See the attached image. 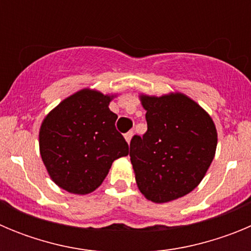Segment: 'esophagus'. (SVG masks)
<instances>
[{
  "mask_svg": "<svg viewBox=\"0 0 251 251\" xmlns=\"http://www.w3.org/2000/svg\"><path fill=\"white\" fill-rule=\"evenodd\" d=\"M132 137H133V132H132V130L124 134V138H126V141H127V143H130V139H132Z\"/></svg>",
  "mask_w": 251,
  "mask_h": 251,
  "instance_id": "1",
  "label": "esophagus"
}]
</instances>
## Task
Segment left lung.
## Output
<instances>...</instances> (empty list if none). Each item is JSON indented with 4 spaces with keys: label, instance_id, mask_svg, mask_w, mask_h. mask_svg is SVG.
<instances>
[{
    "label": "left lung",
    "instance_id": "8db88e82",
    "mask_svg": "<svg viewBox=\"0 0 251 251\" xmlns=\"http://www.w3.org/2000/svg\"><path fill=\"white\" fill-rule=\"evenodd\" d=\"M148 129L130 141L141 194L156 203L186 196L200 185L215 157L217 130L207 112L183 93L139 94Z\"/></svg>",
    "mask_w": 251,
    "mask_h": 251
}]
</instances>
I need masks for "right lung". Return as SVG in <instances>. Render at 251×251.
Instances as JSON below:
<instances>
[{
	"mask_svg": "<svg viewBox=\"0 0 251 251\" xmlns=\"http://www.w3.org/2000/svg\"><path fill=\"white\" fill-rule=\"evenodd\" d=\"M115 97L84 88L44 118L40 154L60 188L74 195L90 194L101 185L113 162L128 156V143L115 129L118 117L109 109Z\"/></svg>",
	"mask_w": 251,
	"mask_h": 251,
	"instance_id": "1",
	"label": "right lung"
}]
</instances>
